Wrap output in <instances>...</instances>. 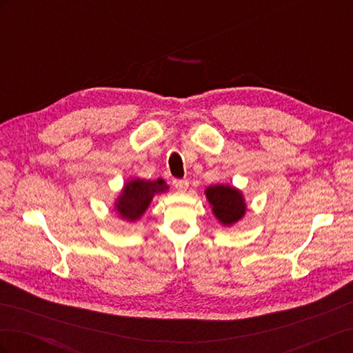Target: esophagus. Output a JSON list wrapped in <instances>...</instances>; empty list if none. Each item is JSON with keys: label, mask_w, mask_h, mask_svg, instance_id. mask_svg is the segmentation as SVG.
I'll return each mask as SVG.
<instances>
[{"label": "esophagus", "mask_w": 353, "mask_h": 353, "mask_svg": "<svg viewBox=\"0 0 353 353\" xmlns=\"http://www.w3.org/2000/svg\"><path fill=\"white\" fill-rule=\"evenodd\" d=\"M172 185L178 190V191H185L188 188V181L187 179H178L175 178L172 181Z\"/></svg>", "instance_id": "1"}]
</instances>
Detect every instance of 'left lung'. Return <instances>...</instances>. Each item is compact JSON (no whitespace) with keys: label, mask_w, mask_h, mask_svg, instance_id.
I'll list each match as a JSON object with an SVG mask.
<instances>
[{"label":"left lung","mask_w":353,"mask_h":353,"mask_svg":"<svg viewBox=\"0 0 353 353\" xmlns=\"http://www.w3.org/2000/svg\"><path fill=\"white\" fill-rule=\"evenodd\" d=\"M206 197L215 216L223 225L236 223L245 212L244 200L239 190L228 185H215L206 190Z\"/></svg>","instance_id":"obj_1"}]
</instances>
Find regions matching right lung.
<instances>
[{
	"instance_id": "obj_1",
	"label": "right lung",
	"mask_w": 353,
	"mask_h": 353,
	"mask_svg": "<svg viewBox=\"0 0 353 353\" xmlns=\"http://www.w3.org/2000/svg\"><path fill=\"white\" fill-rule=\"evenodd\" d=\"M168 190L163 179L157 181H144V179H134L130 181L123 188V193L117 199L116 209L119 215L125 219H138L140 218L154 194L163 193Z\"/></svg>"
}]
</instances>
